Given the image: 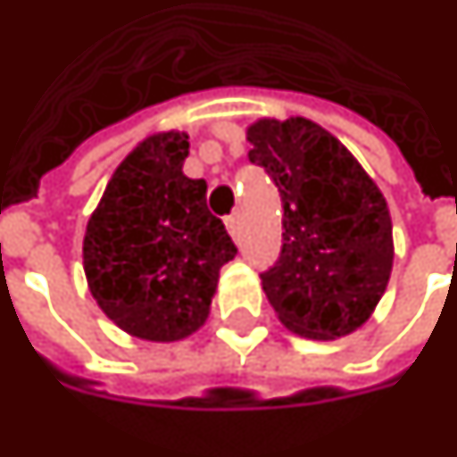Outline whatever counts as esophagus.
Returning <instances> with one entry per match:
<instances>
[{
    "label": "esophagus",
    "instance_id": "esophagus-1",
    "mask_svg": "<svg viewBox=\"0 0 457 457\" xmlns=\"http://www.w3.org/2000/svg\"><path fill=\"white\" fill-rule=\"evenodd\" d=\"M225 225H228L229 235L237 239V235H239V215H229V218L225 220Z\"/></svg>",
    "mask_w": 457,
    "mask_h": 457
}]
</instances>
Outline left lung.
<instances>
[{
    "mask_svg": "<svg viewBox=\"0 0 457 457\" xmlns=\"http://www.w3.org/2000/svg\"><path fill=\"white\" fill-rule=\"evenodd\" d=\"M250 162L282 197V252L262 289L289 331L334 341L363 327L394 267V225L378 185L309 118H260Z\"/></svg>",
    "mask_w": 457,
    "mask_h": 457,
    "instance_id": "8db88e82",
    "label": "left lung"
}]
</instances>
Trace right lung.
Returning <instances> with one entry per match:
<instances>
[{"label": "right lung", "mask_w": 457, "mask_h": 457, "mask_svg": "<svg viewBox=\"0 0 457 457\" xmlns=\"http://www.w3.org/2000/svg\"><path fill=\"white\" fill-rule=\"evenodd\" d=\"M187 133L138 143L88 218L84 272L116 327L145 341H180L210 314L222 264L237 254L207 210V183L183 173Z\"/></svg>", "instance_id": "1"}]
</instances>
